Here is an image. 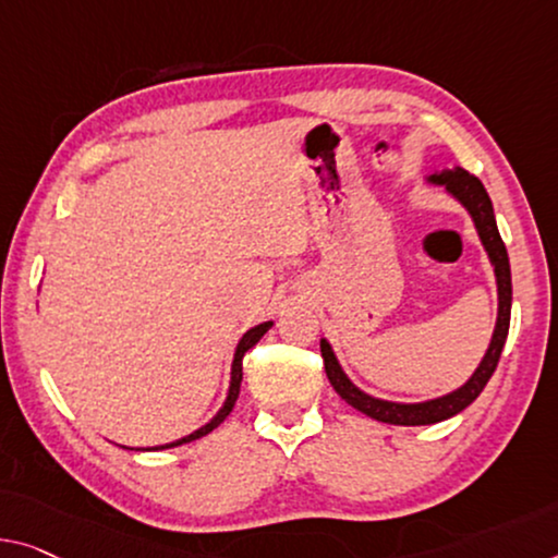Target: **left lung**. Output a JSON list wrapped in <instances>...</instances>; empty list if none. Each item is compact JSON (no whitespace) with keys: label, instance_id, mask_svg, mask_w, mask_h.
<instances>
[{"label":"left lung","instance_id":"8db88e82","mask_svg":"<svg viewBox=\"0 0 558 558\" xmlns=\"http://www.w3.org/2000/svg\"><path fill=\"white\" fill-rule=\"evenodd\" d=\"M430 182L436 185H444L448 193H451L459 203L471 213L473 222H476L478 238L484 243L488 257H492L494 272H496V286H498V318H496V330L492 338V345L484 355V361L476 368V373L465 380V384L453 390V393L434 398V401L426 403H393V401H380V398H373L363 393L361 388H355L348 376L340 368V363L328 345V340H320V355L323 363H326V373L330 386L336 388V393L343 398L348 405H353L355 411H361L371 418L380 423H393V426H430V423L446 421L451 415L461 413L463 409L476 401L481 390L486 388L488 378L494 376L498 359H501L506 336H509V323H511V265H509V253H506V245L501 235H498L496 218H494V205L492 197H488L484 182H481L476 174L465 172L461 168L456 170H444L440 174H430Z\"/></svg>","mask_w":558,"mask_h":558}]
</instances>
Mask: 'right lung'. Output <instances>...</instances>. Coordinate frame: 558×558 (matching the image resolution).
<instances>
[{
	"label": "right lung",
	"mask_w": 558,
	"mask_h": 558,
	"mask_svg": "<svg viewBox=\"0 0 558 558\" xmlns=\"http://www.w3.org/2000/svg\"><path fill=\"white\" fill-rule=\"evenodd\" d=\"M270 326L272 323L268 320V323H260V326H255V328H251L243 336V340H240L238 343V351H235V359H232V373H230V390H228V398H226V403H222V409L218 411V415H215V418L210 421V423H205L203 428H197L195 434H190V436H185V438H180V440H172V444H165V446H155V448H147V451H162V448H172V446H182V444H190V440H195V438H203V436H207L210 434L213 428H218L222 421L228 418L230 415V411H232V405H235V401H238V393H240V380H243V355L251 351V348L257 343V340H260L265 332L270 330Z\"/></svg>",
	"instance_id": "obj_1"
}]
</instances>
